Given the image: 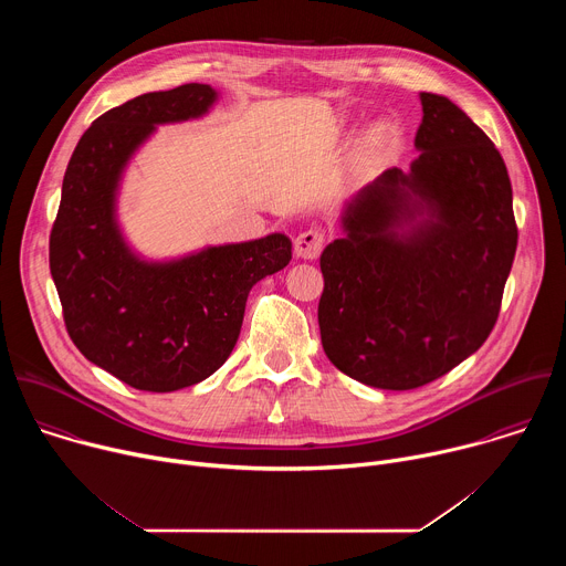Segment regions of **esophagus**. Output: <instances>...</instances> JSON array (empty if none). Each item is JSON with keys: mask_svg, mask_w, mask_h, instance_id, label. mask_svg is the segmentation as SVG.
<instances>
[{"mask_svg": "<svg viewBox=\"0 0 566 566\" xmlns=\"http://www.w3.org/2000/svg\"><path fill=\"white\" fill-rule=\"evenodd\" d=\"M322 247H325V232L322 230H304L295 237V255L300 260H317L322 253Z\"/></svg>", "mask_w": 566, "mask_h": 566, "instance_id": "obj_1", "label": "esophagus"}]
</instances>
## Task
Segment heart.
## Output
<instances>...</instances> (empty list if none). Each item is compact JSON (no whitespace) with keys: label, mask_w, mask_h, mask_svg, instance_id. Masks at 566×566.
Segmentation results:
<instances>
[{"label":"heart","mask_w":566,"mask_h":566,"mask_svg":"<svg viewBox=\"0 0 566 566\" xmlns=\"http://www.w3.org/2000/svg\"><path fill=\"white\" fill-rule=\"evenodd\" d=\"M402 140H406V134H402V127L394 120H378L369 125L354 143L349 164L354 172H374L400 154Z\"/></svg>","instance_id":"obj_1"}]
</instances>
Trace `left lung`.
<instances>
[{"label":"left lung","instance_id":"left-lung-1","mask_svg":"<svg viewBox=\"0 0 566 566\" xmlns=\"http://www.w3.org/2000/svg\"><path fill=\"white\" fill-rule=\"evenodd\" d=\"M408 172L385 170L343 208L319 255L322 347L354 380L415 389L491 336L517 226L504 158L450 98L421 92Z\"/></svg>","mask_w":566,"mask_h":566}]
</instances>
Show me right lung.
Listing matches in <instances>:
<instances>
[{"label":"right lung","mask_w":566,"mask_h":566,"mask_svg":"<svg viewBox=\"0 0 566 566\" xmlns=\"http://www.w3.org/2000/svg\"><path fill=\"white\" fill-rule=\"evenodd\" d=\"M210 85L151 92L109 109L77 140L62 181L49 264L64 325L87 360L143 391L206 380L230 356L251 289L291 262L282 232L154 262L118 223V190L158 125L206 116Z\"/></svg>","instance_id":"1"}]
</instances>
